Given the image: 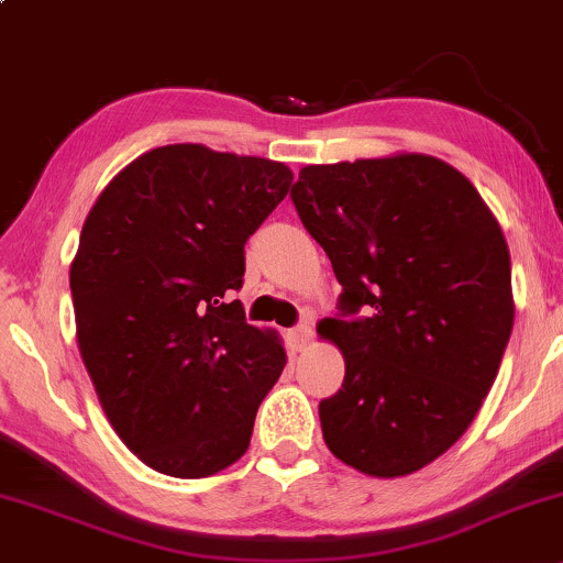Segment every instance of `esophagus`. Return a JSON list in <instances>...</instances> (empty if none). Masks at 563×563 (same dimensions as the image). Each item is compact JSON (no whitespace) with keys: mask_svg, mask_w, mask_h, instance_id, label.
Instances as JSON below:
<instances>
[{"mask_svg":"<svg viewBox=\"0 0 563 563\" xmlns=\"http://www.w3.org/2000/svg\"><path fill=\"white\" fill-rule=\"evenodd\" d=\"M312 335H314V331H312V322L303 320L301 325H296V328H294V333H290V344H294L296 352H303V349L309 346V341H312Z\"/></svg>","mask_w":563,"mask_h":563,"instance_id":"obj_1","label":"esophagus"}]
</instances>
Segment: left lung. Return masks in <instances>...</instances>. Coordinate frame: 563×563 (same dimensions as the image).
<instances>
[{
    "label": "left lung",
    "instance_id": "8db88e82",
    "mask_svg": "<svg viewBox=\"0 0 563 563\" xmlns=\"http://www.w3.org/2000/svg\"><path fill=\"white\" fill-rule=\"evenodd\" d=\"M290 198L344 286V318L318 325L346 363L322 439L367 476L416 474L466 434L500 371L516 312L500 224L423 153L303 166Z\"/></svg>",
    "mask_w": 563,
    "mask_h": 563
}]
</instances>
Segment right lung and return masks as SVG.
Listing matches in <instances>:
<instances>
[{
  "mask_svg": "<svg viewBox=\"0 0 563 563\" xmlns=\"http://www.w3.org/2000/svg\"><path fill=\"white\" fill-rule=\"evenodd\" d=\"M290 179L280 161L179 142L134 158L89 209L70 262L76 341L113 431L158 474L232 466L286 367L280 335L249 325L232 294Z\"/></svg>",
  "mask_w": 563,
  "mask_h": 563,
  "instance_id": "obj_1",
  "label": "right lung"
}]
</instances>
